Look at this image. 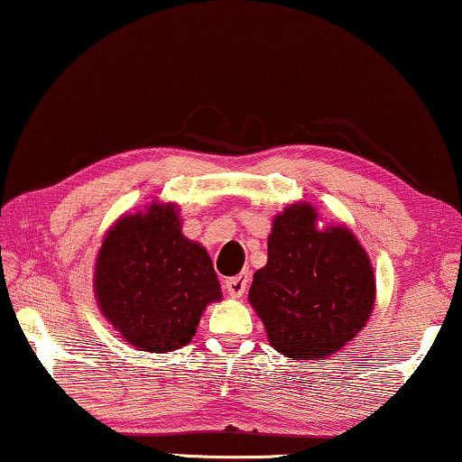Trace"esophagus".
I'll return each instance as SVG.
<instances>
[{
  "mask_svg": "<svg viewBox=\"0 0 462 462\" xmlns=\"http://www.w3.org/2000/svg\"><path fill=\"white\" fill-rule=\"evenodd\" d=\"M249 280H251V275L246 272L234 275V278H228L224 282L226 294H228L230 299H240L246 292V288H249Z\"/></svg>",
  "mask_w": 462,
  "mask_h": 462,
  "instance_id": "obj_1",
  "label": "esophagus"
}]
</instances>
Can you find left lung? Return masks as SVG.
I'll list each match as a JSON object with an SVG mask.
<instances>
[{
	"instance_id": "8db88e82",
	"label": "left lung",
	"mask_w": 462,
	"mask_h": 462,
	"mask_svg": "<svg viewBox=\"0 0 462 462\" xmlns=\"http://www.w3.org/2000/svg\"><path fill=\"white\" fill-rule=\"evenodd\" d=\"M319 222L305 201L280 211L267 236V263L249 291L267 340L291 361L338 353L375 305L374 265L359 238L346 226Z\"/></svg>"
}]
</instances>
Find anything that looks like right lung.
Instances as JSON below:
<instances>
[{
  "instance_id": "1",
  "label": "right lung",
  "mask_w": 462,
  "mask_h": 462,
  "mask_svg": "<svg viewBox=\"0 0 462 462\" xmlns=\"http://www.w3.org/2000/svg\"><path fill=\"white\" fill-rule=\"evenodd\" d=\"M93 292L103 318L144 353L187 346L208 305L222 300L208 249L184 236L178 205L157 199L103 236Z\"/></svg>"
}]
</instances>
